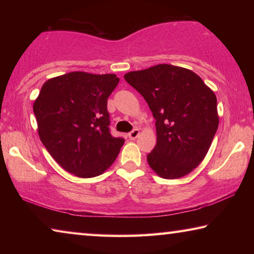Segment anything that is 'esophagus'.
<instances>
[{
	"label": "esophagus",
	"instance_id": "obj_1",
	"mask_svg": "<svg viewBox=\"0 0 254 254\" xmlns=\"http://www.w3.org/2000/svg\"><path fill=\"white\" fill-rule=\"evenodd\" d=\"M139 134H140V131H139V128H134V130H132L130 133H128V137H130L131 140H135L137 136H139Z\"/></svg>",
	"mask_w": 254,
	"mask_h": 254
}]
</instances>
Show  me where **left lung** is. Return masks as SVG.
I'll return each mask as SVG.
<instances>
[{
    "instance_id": "1",
    "label": "left lung",
    "mask_w": 254,
    "mask_h": 254,
    "mask_svg": "<svg viewBox=\"0 0 254 254\" xmlns=\"http://www.w3.org/2000/svg\"><path fill=\"white\" fill-rule=\"evenodd\" d=\"M124 79L143 96L156 120L149 166L165 179L188 175L203 161L217 131L214 92L194 71L167 64L130 71Z\"/></svg>"
}]
</instances>
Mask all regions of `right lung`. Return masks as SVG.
Returning a JSON list of instances; mask_svg holds the SVG:
<instances>
[{"instance_id": "right-lung-1", "label": "right lung", "mask_w": 254, "mask_h": 254, "mask_svg": "<svg viewBox=\"0 0 254 254\" xmlns=\"http://www.w3.org/2000/svg\"><path fill=\"white\" fill-rule=\"evenodd\" d=\"M114 74L72 71L50 78L33 103L41 142L68 173L92 178L110 168L124 143L110 132L107 98Z\"/></svg>"}]
</instances>
